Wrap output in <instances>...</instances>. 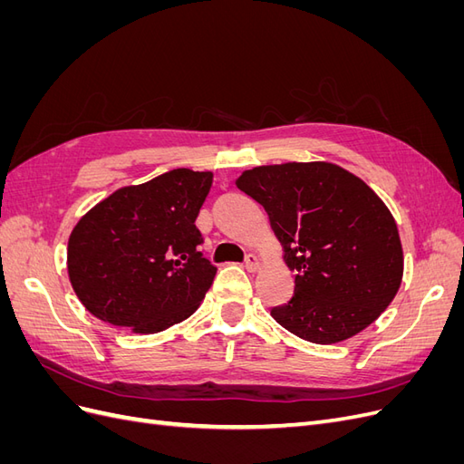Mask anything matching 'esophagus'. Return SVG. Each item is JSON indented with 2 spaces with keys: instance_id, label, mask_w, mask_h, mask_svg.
Returning a JSON list of instances; mask_svg holds the SVG:
<instances>
[{
  "instance_id": "esophagus-1",
  "label": "esophagus",
  "mask_w": 464,
  "mask_h": 464,
  "mask_svg": "<svg viewBox=\"0 0 464 464\" xmlns=\"http://www.w3.org/2000/svg\"><path fill=\"white\" fill-rule=\"evenodd\" d=\"M244 265H246V269H247L249 273H256V271L259 269V259H257L254 254H247Z\"/></svg>"
}]
</instances>
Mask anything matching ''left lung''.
<instances>
[{
    "label": "left lung",
    "instance_id": "obj_1",
    "mask_svg": "<svg viewBox=\"0 0 464 464\" xmlns=\"http://www.w3.org/2000/svg\"><path fill=\"white\" fill-rule=\"evenodd\" d=\"M236 186L263 205L298 273L290 302L271 310L278 325L333 344L385 312L402 278L401 237L360 178L329 162H288L246 170Z\"/></svg>",
    "mask_w": 464,
    "mask_h": 464
}]
</instances>
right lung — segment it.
I'll return each mask as SVG.
<instances>
[{"instance_id": "right-lung-1", "label": "right lung", "mask_w": 464, "mask_h": 464, "mask_svg": "<svg viewBox=\"0 0 464 464\" xmlns=\"http://www.w3.org/2000/svg\"><path fill=\"white\" fill-rule=\"evenodd\" d=\"M210 184V172L176 168L118 189L77 222L67 271L94 317L150 334L198 310L217 273L195 227Z\"/></svg>"}]
</instances>
